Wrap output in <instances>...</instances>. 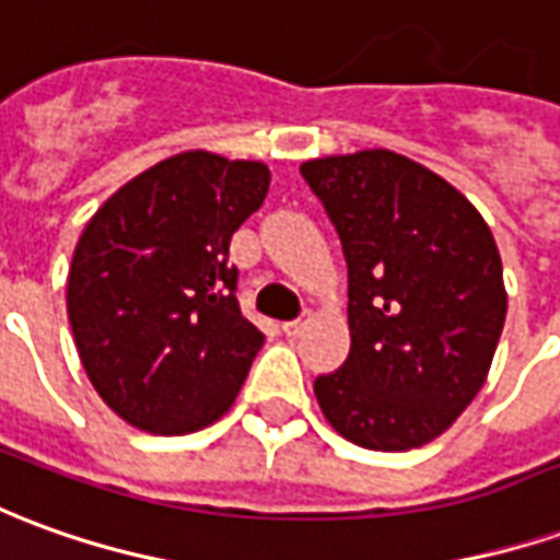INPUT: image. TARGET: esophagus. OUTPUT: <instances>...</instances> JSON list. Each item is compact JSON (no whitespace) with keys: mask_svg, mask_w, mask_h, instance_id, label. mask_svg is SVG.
Here are the masks:
<instances>
[{"mask_svg":"<svg viewBox=\"0 0 560 560\" xmlns=\"http://www.w3.org/2000/svg\"><path fill=\"white\" fill-rule=\"evenodd\" d=\"M308 320H312V315H308V312H303V315H300V318L296 320H284V324H281V330H284V336H300L303 334V330H306V324Z\"/></svg>","mask_w":560,"mask_h":560,"instance_id":"esophagus-1","label":"esophagus"}]
</instances>
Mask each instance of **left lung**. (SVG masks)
Instances as JSON below:
<instances>
[{
	"label": "left lung",
	"instance_id": "1",
	"mask_svg": "<svg viewBox=\"0 0 560 560\" xmlns=\"http://www.w3.org/2000/svg\"><path fill=\"white\" fill-rule=\"evenodd\" d=\"M348 264L351 351L315 378L336 433L373 452L436 440L485 385L506 320L498 242L460 190L375 148L300 166Z\"/></svg>",
	"mask_w": 560,
	"mask_h": 560
}]
</instances>
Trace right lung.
<instances>
[{"mask_svg": "<svg viewBox=\"0 0 560 560\" xmlns=\"http://www.w3.org/2000/svg\"><path fill=\"white\" fill-rule=\"evenodd\" d=\"M269 190L257 160L185 151L105 199L72 254L66 306L93 388L132 428L224 416L264 334L242 315L230 240Z\"/></svg>", "mask_w": 560, "mask_h": 560, "instance_id": "add662e5", "label": "right lung"}]
</instances>
